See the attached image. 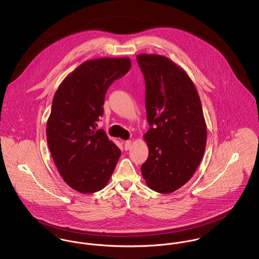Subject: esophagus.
Instances as JSON below:
<instances>
[{"label":"esophagus","instance_id":"34e87169","mask_svg":"<svg viewBox=\"0 0 259 259\" xmlns=\"http://www.w3.org/2000/svg\"><path fill=\"white\" fill-rule=\"evenodd\" d=\"M131 144H132V142H131L130 140H128V141H126V142L124 143V148H125V150H128L129 148H131Z\"/></svg>","mask_w":259,"mask_h":259}]
</instances>
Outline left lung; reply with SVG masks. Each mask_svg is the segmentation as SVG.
<instances>
[{
    "instance_id": "1",
    "label": "left lung",
    "mask_w": 259,
    "mask_h": 259,
    "mask_svg": "<svg viewBox=\"0 0 259 259\" xmlns=\"http://www.w3.org/2000/svg\"><path fill=\"white\" fill-rule=\"evenodd\" d=\"M146 82L148 157L142 175L152 190L167 194L185 185L203 158L207 127L194 83L169 58L137 56Z\"/></svg>"
}]
</instances>
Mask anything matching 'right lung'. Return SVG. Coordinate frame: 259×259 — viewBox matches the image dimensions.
<instances>
[{
  "label": "right lung",
  "mask_w": 259,
  "mask_h": 259,
  "mask_svg": "<svg viewBox=\"0 0 259 259\" xmlns=\"http://www.w3.org/2000/svg\"><path fill=\"white\" fill-rule=\"evenodd\" d=\"M129 58L84 62L57 89L51 105L47 138L51 156L64 182L80 193L104 188L121 150L97 122L104 114L106 93L129 72Z\"/></svg>",
  "instance_id": "obj_1"
}]
</instances>
